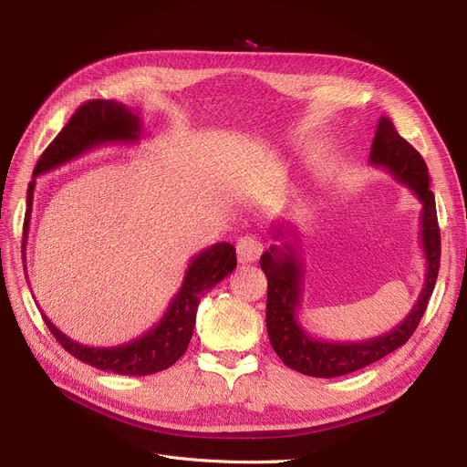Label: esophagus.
<instances>
[{
	"instance_id": "34e87169",
	"label": "esophagus",
	"mask_w": 467,
	"mask_h": 467,
	"mask_svg": "<svg viewBox=\"0 0 467 467\" xmlns=\"http://www.w3.org/2000/svg\"><path fill=\"white\" fill-rule=\"evenodd\" d=\"M263 253V242L257 237L247 235L237 242V261L239 263H255Z\"/></svg>"
}]
</instances>
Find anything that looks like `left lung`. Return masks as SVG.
Listing matches in <instances>:
<instances>
[{
	"instance_id": "left-lung-1",
	"label": "left lung",
	"mask_w": 467,
	"mask_h": 467,
	"mask_svg": "<svg viewBox=\"0 0 467 467\" xmlns=\"http://www.w3.org/2000/svg\"><path fill=\"white\" fill-rule=\"evenodd\" d=\"M368 161L376 167L388 169L395 179L409 187V191L422 204L420 244L427 259L425 285H422L417 304L409 316L386 335L358 343H337L316 338L298 321L306 273L300 259L302 255L298 253V239L294 234L292 242H286V232L290 230L285 232L282 225H278V228L275 225V232L271 235L280 239V245H271L261 257V268L268 280L266 331L280 360L288 368L306 376H345L403 347L409 341V337L415 333L436 285L438 268H441V230H438L436 202L434 192L431 191V177L425 160L407 140L398 134L389 119L379 117Z\"/></svg>"
}]
</instances>
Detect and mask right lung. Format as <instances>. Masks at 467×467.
Instances as JSON below:
<instances>
[{"mask_svg": "<svg viewBox=\"0 0 467 467\" xmlns=\"http://www.w3.org/2000/svg\"><path fill=\"white\" fill-rule=\"evenodd\" d=\"M144 129L138 115L126 105L107 99H93L83 103L74 117L67 120L62 132L52 140V144L42 151L33 171V177L45 175L52 169L79 158L97 146L107 144H136ZM35 179L26 191V212L23 223V263L29 239V223L33 212ZM237 265L235 247L230 244L210 245L199 255H194L182 278V285L175 298L169 304L163 317L151 329L132 341L117 347H88L64 335L56 325L42 314L47 327L69 355L86 362L93 368L120 374V376H148L161 372L175 364L189 347L196 323L199 302L212 286L228 276ZM29 282V278H26Z\"/></svg>", "mask_w": 467, "mask_h": 467, "instance_id": "add662e5", "label": "right lung"}]
</instances>
